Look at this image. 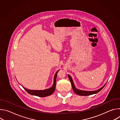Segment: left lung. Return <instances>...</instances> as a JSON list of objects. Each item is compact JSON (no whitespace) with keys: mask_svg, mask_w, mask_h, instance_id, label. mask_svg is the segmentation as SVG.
<instances>
[{"mask_svg":"<svg viewBox=\"0 0 120 120\" xmlns=\"http://www.w3.org/2000/svg\"><path fill=\"white\" fill-rule=\"evenodd\" d=\"M68 78H69L70 82H71V85H72V88H73V91H74V92L78 94V95H82V96H88V95H92V94H96L97 93H98L99 92H100L102 88H103L105 86V85L106 83L103 86H102L101 88L100 89L97 90H96V91H82V90H79V89H77V88H76V87H75V85L74 84V82H73V79L71 77V76L70 75H68Z\"/></svg>","mask_w":120,"mask_h":120,"instance_id":"8db88e82","label":"left lung"}]
</instances>
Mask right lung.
<instances>
[{"label": "right lung", "instance_id": "add662e5", "mask_svg": "<svg viewBox=\"0 0 120 120\" xmlns=\"http://www.w3.org/2000/svg\"><path fill=\"white\" fill-rule=\"evenodd\" d=\"M59 71L58 70L56 73L54 78V83L52 85V86L49 89L44 90H31L27 89L23 87L24 89L30 94L35 95L39 97H46L47 96H49L52 94L55 91V88H56V79L57 77V75L58 72Z\"/></svg>", "mask_w": 120, "mask_h": 120}]
</instances>
